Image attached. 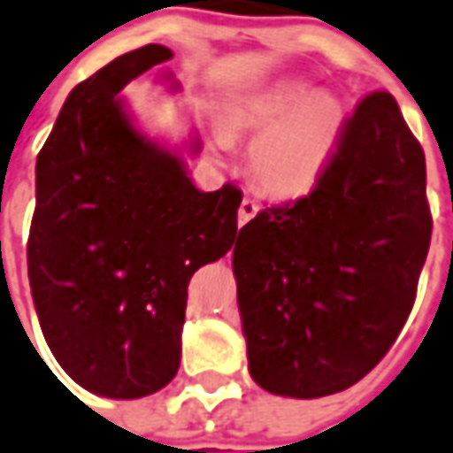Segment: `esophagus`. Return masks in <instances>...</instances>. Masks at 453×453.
<instances>
[{
  "label": "esophagus",
  "instance_id": "1",
  "mask_svg": "<svg viewBox=\"0 0 453 453\" xmlns=\"http://www.w3.org/2000/svg\"><path fill=\"white\" fill-rule=\"evenodd\" d=\"M257 211H260L257 201H252V198H242V203H240V211H238L240 226H245L248 220H252V218L257 215Z\"/></svg>",
  "mask_w": 453,
  "mask_h": 453
}]
</instances>
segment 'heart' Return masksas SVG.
<instances>
[{
  "label": "heart",
  "instance_id": "1",
  "mask_svg": "<svg viewBox=\"0 0 453 453\" xmlns=\"http://www.w3.org/2000/svg\"><path fill=\"white\" fill-rule=\"evenodd\" d=\"M223 128L233 136H260L248 153L252 183L275 198H300L319 183L340 146L344 111L332 96L304 84L267 86L230 104ZM227 149V138H215Z\"/></svg>",
  "mask_w": 453,
  "mask_h": 453
}]
</instances>
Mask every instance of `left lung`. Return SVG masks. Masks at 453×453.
I'll return each mask as SVG.
<instances>
[{"instance_id": "1", "label": "left lung", "mask_w": 453, "mask_h": 453, "mask_svg": "<svg viewBox=\"0 0 453 453\" xmlns=\"http://www.w3.org/2000/svg\"><path fill=\"white\" fill-rule=\"evenodd\" d=\"M429 240L424 150L395 96L367 94L319 183L240 227L233 270L252 380L315 399L369 374L411 312Z\"/></svg>"}]
</instances>
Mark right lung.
Returning a JSON list of instances; mask_svg holds the SVG:
<instances>
[{
	"mask_svg": "<svg viewBox=\"0 0 453 453\" xmlns=\"http://www.w3.org/2000/svg\"><path fill=\"white\" fill-rule=\"evenodd\" d=\"M168 58V46L146 44L81 81L36 158L27 263L39 325L64 372L109 399L173 380L188 282L238 235L240 188L198 190L119 101Z\"/></svg>",
	"mask_w": 453,
	"mask_h": 453,
	"instance_id": "right-lung-1",
	"label": "right lung"
}]
</instances>
